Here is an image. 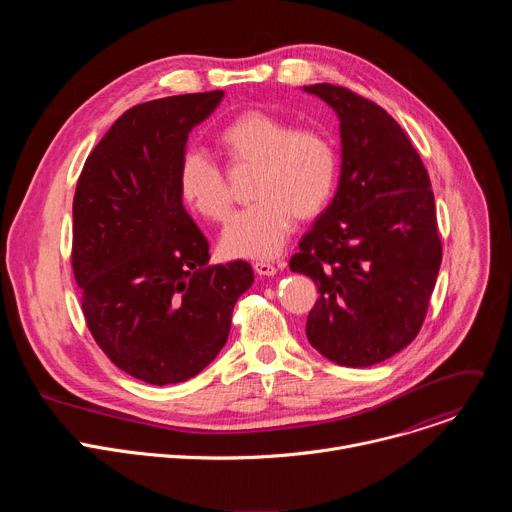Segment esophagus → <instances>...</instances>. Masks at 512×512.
I'll return each instance as SVG.
<instances>
[{"label": "esophagus", "instance_id": "esophagus-1", "mask_svg": "<svg viewBox=\"0 0 512 512\" xmlns=\"http://www.w3.org/2000/svg\"><path fill=\"white\" fill-rule=\"evenodd\" d=\"M253 269L257 275H263V277H271L277 273V265L273 261H255Z\"/></svg>", "mask_w": 512, "mask_h": 512}]
</instances>
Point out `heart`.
Returning <instances> with one entry per match:
<instances>
[{
	"label": "heart",
	"mask_w": 512,
	"mask_h": 512,
	"mask_svg": "<svg viewBox=\"0 0 512 512\" xmlns=\"http://www.w3.org/2000/svg\"><path fill=\"white\" fill-rule=\"evenodd\" d=\"M216 143L231 162L255 166L251 178L255 202L237 212L221 235V251L229 257L277 255L294 227V216L312 218L332 198L336 150L318 129H296L269 113L247 111L218 129ZM178 188L184 202L208 221H225L229 216V186L202 152H188L182 158Z\"/></svg>",
	"instance_id": "1"
}]
</instances>
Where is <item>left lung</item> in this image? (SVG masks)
<instances>
[{"label":"left lung","mask_w":512,"mask_h":512,"mask_svg":"<svg viewBox=\"0 0 512 512\" xmlns=\"http://www.w3.org/2000/svg\"><path fill=\"white\" fill-rule=\"evenodd\" d=\"M306 93L340 121V180L289 269L312 277L310 344L340 367H371L417 336L442 241L427 170L401 125L373 101L318 83Z\"/></svg>","instance_id":"8db88e82"}]
</instances>
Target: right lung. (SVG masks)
I'll return each mask as SVG.
<instances>
[{
  "label": "right lung",
  "instance_id": "add662e5",
  "mask_svg": "<svg viewBox=\"0 0 512 512\" xmlns=\"http://www.w3.org/2000/svg\"><path fill=\"white\" fill-rule=\"evenodd\" d=\"M223 97L176 95L125 111L87 158L72 200L87 326L115 367L150 385L208 367L255 279L241 259L208 265V241L178 188L188 133Z\"/></svg>",
  "mask_w": 512,
  "mask_h": 512
}]
</instances>
